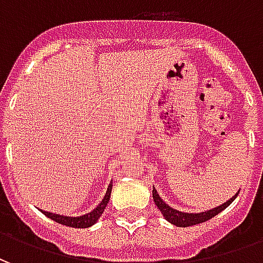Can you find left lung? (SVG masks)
<instances>
[{"instance_id": "left-lung-1", "label": "left lung", "mask_w": 263, "mask_h": 263, "mask_svg": "<svg viewBox=\"0 0 263 263\" xmlns=\"http://www.w3.org/2000/svg\"><path fill=\"white\" fill-rule=\"evenodd\" d=\"M239 193V192H238ZM238 193L231 197L228 201H226L224 204H221L218 207H215L213 210H207V211H203V213H183V211H179V210L172 209L169 204H166L162 197H160L158 192H156V189L154 187L152 190V196H154V201L155 204L158 205V209L160 210V213L163 214L166 220L172 222L173 226L177 227H190V226H196V224H200V222H204V221L210 220V218H213L214 215H217L218 213H221L222 210L227 209L230 204L235 200V197L238 196Z\"/></svg>"}]
</instances>
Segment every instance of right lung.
Returning <instances> with one entry per match:
<instances>
[{
  "instance_id": "obj_1",
  "label": "right lung",
  "mask_w": 263,
  "mask_h": 263,
  "mask_svg": "<svg viewBox=\"0 0 263 263\" xmlns=\"http://www.w3.org/2000/svg\"><path fill=\"white\" fill-rule=\"evenodd\" d=\"M111 189H112V184H109L108 189H107V193L104 196L103 201L98 204L96 209L92 210L91 213H87L84 215H80V217H67V215H60V214H53V213H49V211H43L41 210L43 214L49 217L50 220L59 222L62 226L73 227V228H88L91 227L92 224H96L97 220L101 217V214L104 213V210L107 207V204L109 201V196H111Z\"/></svg>"
}]
</instances>
